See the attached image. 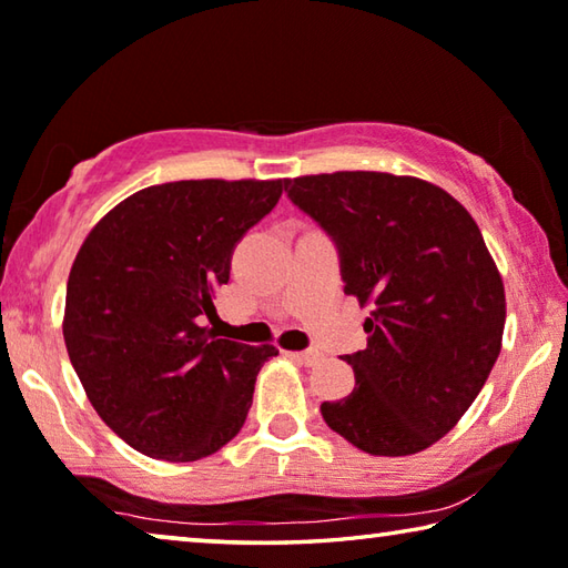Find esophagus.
<instances>
[{
  "label": "esophagus",
  "instance_id": "1",
  "mask_svg": "<svg viewBox=\"0 0 568 568\" xmlns=\"http://www.w3.org/2000/svg\"><path fill=\"white\" fill-rule=\"evenodd\" d=\"M296 362H302V365H306V367H312V365H317V362L322 359V355L317 349H304V352H294L292 355Z\"/></svg>",
  "mask_w": 568,
  "mask_h": 568
}]
</instances>
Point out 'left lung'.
Instances as JSON below:
<instances>
[{
    "instance_id": "left-lung-1",
    "label": "left lung",
    "mask_w": 568,
    "mask_h": 568,
    "mask_svg": "<svg viewBox=\"0 0 568 568\" xmlns=\"http://www.w3.org/2000/svg\"><path fill=\"white\" fill-rule=\"evenodd\" d=\"M339 254L345 294L372 304L367 347L342 359L355 389L322 403L369 455L430 448L486 385L506 324L504 282L470 213L410 175L339 171L284 181Z\"/></svg>"
}]
</instances>
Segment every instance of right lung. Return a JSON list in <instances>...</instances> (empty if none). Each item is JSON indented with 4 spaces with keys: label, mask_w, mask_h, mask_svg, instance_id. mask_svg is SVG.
I'll return each instance as SVG.
<instances>
[{
    "label": "right lung",
    "mask_w": 568,
    "mask_h": 568,
    "mask_svg": "<svg viewBox=\"0 0 568 568\" xmlns=\"http://www.w3.org/2000/svg\"><path fill=\"white\" fill-rule=\"evenodd\" d=\"M284 181H175L133 193L90 231L68 278L64 345L110 430L189 463L244 425L272 345L219 339L213 296Z\"/></svg>",
    "instance_id": "1"
}]
</instances>
